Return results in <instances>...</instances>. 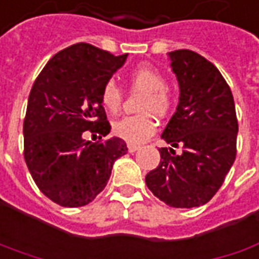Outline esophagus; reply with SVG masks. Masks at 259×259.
Masks as SVG:
<instances>
[{"mask_svg": "<svg viewBox=\"0 0 259 259\" xmlns=\"http://www.w3.org/2000/svg\"><path fill=\"white\" fill-rule=\"evenodd\" d=\"M127 148H129V152H136L139 148H141V146H139V145H135V143H129V146H127Z\"/></svg>", "mask_w": 259, "mask_h": 259, "instance_id": "34e87169", "label": "esophagus"}]
</instances>
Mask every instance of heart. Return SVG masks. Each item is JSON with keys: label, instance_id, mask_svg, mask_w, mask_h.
<instances>
[{"label": "heart", "instance_id": "1", "mask_svg": "<svg viewBox=\"0 0 259 259\" xmlns=\"http://www.w3.org/2000/svg\"><path fill=\"white\" fill-rule=\"evenodd\" d=\"M129 85L133 91L145 93L141 110L148 111L136 116H127L114 123V133L130 143L146 141L156 127L155 118L165 117L172 108V96L166 88V78L151 65H141L129 73ZM123 103V93L113 79L107 81L101 90V104L110 113H117Z\"/></svg>", "mask_w": 259, "mask_h": 259}]
</instances>
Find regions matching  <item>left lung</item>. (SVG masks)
<instances>
[{
	"instance_id": "8db88e82",
	"label": "left lung",
	"mask_w": 259,
	"mask_h": 259,
	"mask_svg": "<svg viewBox=\"0 0 259 259\" xmlns=\"http://www.w3.org/2000/svg\"><path fill=\"white\" fill-rule=\"evenodd\" d=\"M180 87L178 106L162 138L176 147L161 148V162L146 175V186L177 208L206 204L218 193L236 158L238 120L231 88L219 69L196 52L168 53Z\"/></svg>"
}]
</instances>
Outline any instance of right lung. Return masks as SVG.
<instances>
[{
    "label": "right lung",
    "mask_w": 259,
    "mask_h": 259,
    "mask_svg": "<svg viewBox=\"0 0 259 259\" xmlns=\"http://www.w3.org/2000/svg\"><path fill=\"white\" fill-rule=\"evenodd\" d=\"M127 59L88 43L56 53L36 78L23 124L24 159L36 186L63 207H81L107 186L113 165L127 152L126 142L85 141L107 136L111 126L101 90Z\"/></svg>",
    "instance_id": "right-lung-1"
}]
</instances>
